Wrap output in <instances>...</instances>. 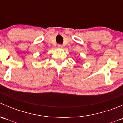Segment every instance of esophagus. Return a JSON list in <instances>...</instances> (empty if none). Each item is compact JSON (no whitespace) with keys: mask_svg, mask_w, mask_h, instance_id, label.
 Wrapping results in <instances>:
<instances>
[{"mask_svg":"<svg viewBox=\"0 0 123 123\" xmlns=\"http://www.w3.org/2000/svg\"><path fill=\"white\" fill-rule=\"evenodd\" d=\"M57 46L58 48H62V45H61V44H58Z\"/></svg>","mask_w":123,"mask_h":123,"instance_id":"34e87169","label":"esophagus"}]
</instances>
